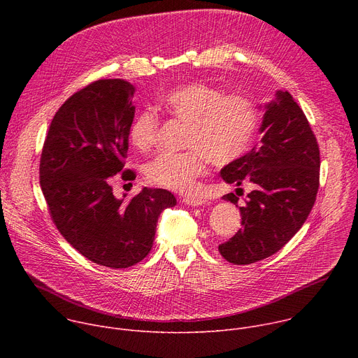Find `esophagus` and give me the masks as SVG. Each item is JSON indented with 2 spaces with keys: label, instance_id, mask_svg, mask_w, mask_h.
Segmentation results:
<instances>
[{
  "label": "esophagus",
  "instance_id": "1",
  "mask_svg": "<svg viewBox=\"0 0 358 358\" xmlns=\"http://www.w3.org/2000/svg\"><path fill=\"white\" fill-rule=\"evenodd\" d=\"M184 202L187 203V206H191V207H201L206 203L207 201L202 199V198H191V196H187L184 198Z\"/></svg>",
  "mask_w": 358,
  "mask_h": 358
}]
</instances>
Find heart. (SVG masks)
<instances>
[{
  "mask_svg": "<svg viewBox=\"0 0 358 358\" xmlns=\"http://www.w3.org/2000/svg\"><path fill=\"white\" fill-rule=\"evenodd\" d=\"M160 108L174 120L187 124L181 152H162L145 167L150 182L191 192L196 178L214 166H228L249 150L258 113L252 101L241 94H225L203 83H187L171 89L160 99ZM160 129L159 115L144 109L130 126V140L140 151L155 147Z\"/></svg>",
  "mask_w": 358,
  "mask_h": 358,
  "instance_id": "obj_1",
  "label": "heart"
}]
</instances>
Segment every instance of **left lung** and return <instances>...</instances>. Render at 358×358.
I'll use <instances>...</instances> for the list:
<instances>
[{
  "label": "left lung",
  "mask_w": 358,
  "mask_h": 358,
  "mask_svg": "<svg viewBox=\"0 0 358 358\" xmlns=\"http://www.w3.org/2000/svg\"><path fill=\"white\" fill-rule=\"evenodd\" d=\"M264 108L261 144L221 170L228 184L253 185L239 207L242 229L218 246L234 265L255 264L282 249L308 220L319 189L320 151L303 110L282 90ZM222 198L238 207L234 192Z\"/></svg>",
  "instance_id": "left-lung-1"
}]
</instances>
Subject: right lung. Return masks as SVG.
Masks as SVG:
<instances>
[{
    "label": "right lung",
    "instance_id": "right-lung-1",
    "mask_svg": "<svg viewBox=\"0 0 358 358\" xmlns=\"http://www.w3.org/2000/svg\"><path fill=\"white\" fill-rule=\"evenodd\" d=\"M134 90L127 80L101 79L72 94L49 126L39 164L41 188L58 231L85 258L112 269L147 257L160 214L177 203L163 188L144 187L129 201L113 194L116 174L134 178L123 170Z\"/></svg>",
    "mask_w": 358,
    "mask_h": 358
}]
</instances>
